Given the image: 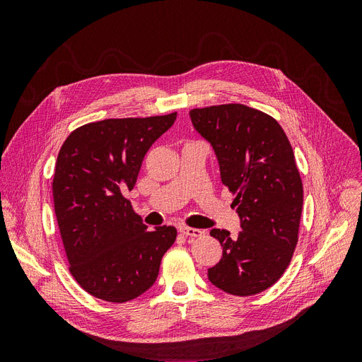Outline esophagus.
I'll use <instances>...</instances> for the list:
<instances>
[{"mask_svg": "<svg viewBox=\"0 0 362 362\" xmlns=\"http://www.w3.org/2000/svg\"><path fill=\"white\" fill-rule=\"evenodd\" d=\"M180 233L182 235H187V237H204L205 231L198 228H189V226H180Z\"/></svg>", "mask_w": 362, "mask_h": 362, "instance_id": "1", "label": "esophagus"}]
</instances>
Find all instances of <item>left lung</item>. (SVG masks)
Masks as SVG:
<instances>
[{"instance_id":"8db88e82","label":"left lung","mask_w":362,"mask_h":362,"mask_svg":"<svg viewBox=\"0 0 362 362\" xmlns=\"http://www.w3.org/2000/svg\"><path fill=\"white\" fill-rule=\"evenodd\" d=\"M190 119L214 149L242 226L237 237L210 231L223 252L208 279L235 296L264 291L286 272L298 245L303 189L290 141L275 119L243 104L194 108Z\"/></svg>"}]
</instances>
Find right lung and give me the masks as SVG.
<instances>
[{
	"label": "right lung",
	"instance_id": "add662e5",
	"mask_svg": "<svg viewBox=\"0 0 362 362\" xmlns=\"http://www.w3.org/2000/svg\"><path fill=\"white\" fill-rule=\"evenodd\" d=\"M177 113L105 119L69 134L52 181L54 208L75 281L107 302L133 300L154 286L177 238L173 226L148 231L127 193L148 149Z\"/></svg>",
	"mask_w": 362,
	"mask_h": 362
}]
</instances>
